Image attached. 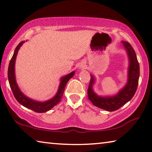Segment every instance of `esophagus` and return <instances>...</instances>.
Segmentation results:
<instances>
[{"instance_id":"1","label":"esophagus","mask_w":152,"mask_h":152,"mask_svg":"<svg viewBox=\"0 0 152 152\" xmlns=\"http://www.w3.org/2000/svg\"><path fill=\"white\" fill-rule=\"evenodd\" d=\"M80 67H82V68H84V67H85V66H83V65H81V66H80Z\"/></svg>"}]
</instances>
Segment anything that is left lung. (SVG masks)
I'll use <instances>...</instances> for the list:
<instances>
[{
    "instance_id": "left-lung-1",
    "label": "left lung",
    "mask_w": 152,
    "mask_h": 152,
    "mask_svg": "<svg viewBox=\"0 0 152 152\" xmlns=\"http://www.w3.org/2000/svg\"><path fill=\"white\" fill-rule=\"evenodd\" d=\"M126 50L129 58L128 78L127 83L118 93L112 96H100L97 95L93 90V85L95 83V76L91 74V80L88 88V99L94 105L108 112L118 110L129 102L135 93L139 78V64L133 48L130 43L121 41Z\"/></svg>"
}]
</instances>
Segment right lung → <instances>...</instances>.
<instances>
[{"instance_id":"add662e5","label":"right lung","mask_w":152,"mask_h":152,"mask_svg":"<svg viewBox=\"0 0 152 152\" xmlns=\"http://www.w3.org/2000/svg\"><path fill=\"white\" fill-rule=\"evenodd\" d=\"M27 41V40H26ZM25 41H21L15 48V51L13 57L10 61V63L9 65L8 68V78L9 83L10 85V87L13 92L14 97H15L17 101L23 105V106L33 110L34 112L38 113H44L47 112L50 110H51L53 107L55 105L58 104L60 101H61L62 96L65 90L66 84L69 80V79L74 76L75 72L73 71L71 73H69L67 75L62 76L60 79V83L59 86L58 91L53 97L45 102H38L28 97L27 96L24 95L21 92V90L19 88V86L17 84L16 78H15V65L17 55H18V51L20 50V47L22 46Z\"/></svg>"}]
</instances>
